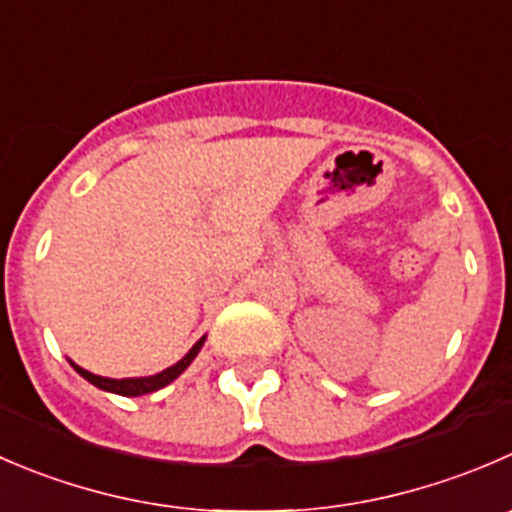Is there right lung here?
<instances>
[{"instance_id": "1", "label": "right lung", "mask_w": 512, "mask_h": 512, "mask_svg": "<svg viewBox=\"0 0 512 512\" xmlns=\"http://www.w3.org/2000/svg\"><path fill=\"white\" fill-rule=\"evenodd\" d=\"M202 342H195V347H192L190 352H187L185 357H182L177 365L167 367V370L157 372V375H150V377H130V380H112V377H99V375H92V372L82 370L79 365H74V370L79 372V375L84 377V380H89L92 385H97V388L102 390H109V393H117V395H127V398H135V395H147V393H155V390L165 388V385H170L172 380H175L177 375H182V372L187 370V365H190L192 360H195V355L200 352Z\"/></svg>"}]
</instances>
